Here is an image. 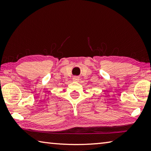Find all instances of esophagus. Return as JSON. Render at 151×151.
Here are the masks:
<instances>
[{"label": "esophagus", "instance_id": "obj_1", "mask_svg": "<svg viewBox=\"0 0 151 151\" xmlns=\"http://www.w3.org/2000/svg\"><path fill=\"white\" fill-rule=\"evenodd\" d=\"M73 80L74 81H76V82H78V81H79V77H78V76H73Z\"/></svg>", "mask_w": 151, "mask_h": 151}]
</instances>
